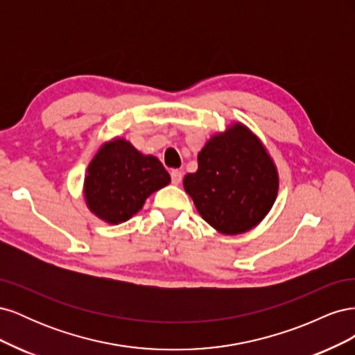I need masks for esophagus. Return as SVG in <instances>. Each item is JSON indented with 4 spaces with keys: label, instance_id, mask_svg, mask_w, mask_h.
Wrapping results in <instances>:
<instances>
[{
    "label": "esophagus",
    "instance_id": "esophagus-1",
    "mask_svg": "<svg viewBox=\"0 0 355 355\" xmlns=\"http://www.w3.org/2000/svg\"><path fill=\"white\" fill-rule=\"evenodd\" d=\"M170 176H171V184L179 185L180 182H182V178H184V171H180V170H171Z\"/></svg>",
    "mask_w": 355,
    "mask_h": 355
}]
</instances>
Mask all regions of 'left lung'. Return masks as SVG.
Returning a JSON list of instances; mask_svg holds the SVG:
<instances>
[{"mask_svg":"<svg viewBox=\"0 0 355 355\" xmlns=\"http://www.w3.org/2000/svg\"><path fill=\"white\" fill-rule=\"evenodd\" d=\"M184 188L201 218L225 235L250 231L278 194V171L266 148L241 123L211 136L198 153V170Z\"/></svg>","mask_w":355,"mask_h":355,"instance_id":"8db88e82","label":"left lung"}]
</instances>
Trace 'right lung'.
<instances>
[{
  "instance_id": "obj_1",
  "label": "right lung",
  "mask_w": 355,
  "mask_h": 355,
  "mask_svg": "<svg viewBox=\"0 0 355 355\" xmlns=\"http://www.w3.org/2000/svg\"><path fill=\"white\" fill-rule=\"evenodd\" d=\"M170 184V175L154 155H144L123 137L105 142L85 171L84 198L99 219L116 225L144 207L153 192Z\"/></svg>"
}]
</instances>
